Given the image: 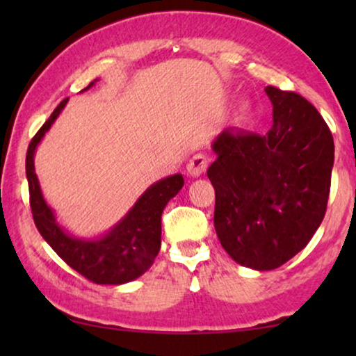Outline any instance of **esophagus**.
I'll list each match as a JSON object with an SVG mask.
<instances>
[{"label":"esophagus","instance_id":"obj_1","mask_svg":"<svg viewBox=\"0 0 356 356\" xmlns=\"http://www.w3.org/2000/svg\"><path fill=\"white\" fill-rule=\"evenodd\" d=\"M207 165H209V157H207V155H204V154L193 155L191 160H189L188 165H186L189 177H193V178L201 177V175L206 172Z\"/></svg>","mask_w":356,"mask_h":356}]
</instances>
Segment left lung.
<instances>
[{
	"instance_id": "8db88e82",
	"label": "left lung",
	"mask_w": 356,
	"mask_h": 356,
	"mask_svg": "<svg viewBox=\"0 0 356 356\" xmlns=\"http://www.w3.org/2000/svg\"><path fill=\"white\" fill-rule=\"evenodd\" d=\"M274 106L264 136L233 128L213 140L207 170L213 227L238 264L272 270L308 245L330 191L334 139L319 111L295 92L266 87Z\"/></svg>"
}]
</instances>
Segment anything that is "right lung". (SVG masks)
Masks as SVG:
<instances>
[{"mask_svg":"<svg viewBox=\"0 0 356 356\" xmlns=\"http://www.w3.org/2000/svg\"><path fill=\"white\" fill-rule=\"evenodd\" d=\"M95 82V81H94ZM90 82L84 90L94 86ZM81 90V92H84ZM65 99L56 106L45 124L33 136L27 149L26 173L31 194L33 222L48 245L67 266L94 284L121 285L136 280L154 264L160 251L162 238V212L170 199L183 188L179 173L154 183L143 193L128 213L116 225L99 238H77L67 233L56 222L55 212L43 199L40 183L35 175L33 155L37 145L65 108Z\"/></svg>","mask_w":356,"mask_h":356,"instance_id":"obj_1","label":"right lung"}]
</instances>
